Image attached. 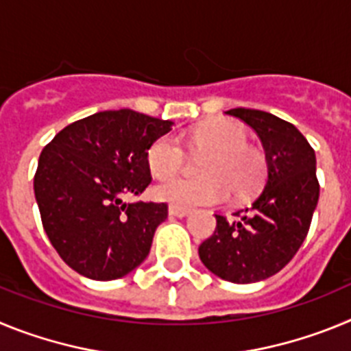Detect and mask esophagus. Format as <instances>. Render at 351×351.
Returning a JSON list of instances; mask_svg holds the SVG:
<instances>
[{
  "label": "esophagus",
  "instance_id": "obj_1",
  "mask_svg": "<svg viewBox=\"0 0 351 351\" xmlns=\"http://www.w3.org/2000/svg\"><path fill=\"white\" fill-rule=\"evenodd\" d=\"M191 210L186 209V207H179V206H173V204H170L169 206V214L170 216H178V218H184V216H188Z\"/></svg>",
  "mask_w": 351,
  "mask_h": 351
}]
</instances>
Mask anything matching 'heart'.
Here are the masks:
<instances>
[{
    "mask_svg": "<svg viewBox=\"0 0 351 351\" xmlns=\"http://www.w3.org/2000/svg\"><path fill=\"white\" fill-rule=\"evenodd\" d=\"M250 135L241 123L230 119L198 126L188 135L195 153H210L200 167L204 178H176L186 154L178 138L163 135L147 151V165L156 178H167L153 188L158 200L181 207L207 206L225 200L228 188L235 197L256 190L265 176V156L247 145Z\"/></svg>",
    "mask_w": 351,
    "mask_h": 351,
    "instance_id": "obj_1",
    "label": "heart"
}]
</instances>
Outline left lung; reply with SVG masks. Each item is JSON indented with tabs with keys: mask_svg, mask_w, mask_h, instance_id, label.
Segmentation results:
<instances>
[{
	"mask_svg": "<svg viewBox=\"0 0 351 351\" xmlns=\"http://www.w3.org/2000/svg\"><path fill=\"white\" fill-rule=\"evenodd\" d=\"M256 132L265 149L267 179L253 204L228 221L216 214V230L198 246L202 263L232 283L267 280L290 262L308 235L320 197L315 149L288 121L255 108H232Z\"/></svg>",
	"mask_w": 351,
	"mask_h": 351,
	"instance_id": "obj_1",
	"label": "left lung"
}]
</instances>
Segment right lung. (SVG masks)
Masks as SVG:
<instances>
[{"label":"right lung","mask_w":351,"mask_h":351,"mask_svg":"<svg viewBox=\"0 0 351 351\" xmlns=\"http://www.w3.org/2000/svg\"><path fill=\"white\" fill-rule=\"evenodd\" d=\"M172 125L130 108L105 110L71 123L43 147L35 198L43 230L73 271L117 280L149 255L169 207L125 198L149 186L147 151Z\"/></svg>","instance_id":"right-lung-1"}]
</instances>
